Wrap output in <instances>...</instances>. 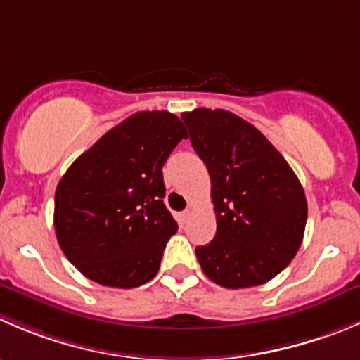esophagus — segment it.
Segmentation results:
<instances>
[{
  "mask_svg": "<svg viewBox=\"0 0 360 360\" xmlns=\"http://www.w3.org/2000/svg\"><path fill=\"white\" fill-rule=\"evenodd\" d=\"M176 219H178V222H180V224H186V222L191 219V210L180 212V214L176 215Z\"/></svg>",
  "mask_w": 360,
  "mask_h": 360,
  "instance_id": "esophagus-1",
  "label": "esophagus"
}]
</instances>
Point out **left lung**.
Returning a JSON list of instances; mask_svg holds the SVG:
<instances>
[{"label":"left lung","instance_id":"left-lung-1","mask_svg":"<svg viewBox=\"0 0 360 360\" xmlns=\"http://www.w3.org/2000/svg\"><path fill=\"white\" fill-rule=\"evenodd\" d=\"M191 145L207 164L217 231L198 245L201 270L224 288L276 277L299 251L307 201L299 178L272 143L224 109L184 112Z\"/></svg>","mask_w":360,"mask_h":360}]
</instances>
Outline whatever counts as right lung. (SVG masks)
<instances>
[{"instance_id": "obj_1", "label": "right lung", "mask_w": 360, "mask_h": 360, "mask_svg": "<svg viewBox=\"0 0 360 360\" xmlns=\"http://www.w3.org/2000/svg\"><path fill=\"white\" fill-rule=\"evenodd\" d=\"M186 138L171 112H134L72 162L54 194V229L83 276L112 288L155 277L178 229L162 201V166Z\"/></svg>"}]
</instances>
